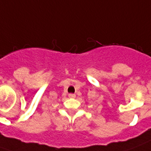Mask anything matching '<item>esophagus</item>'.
Here are the masks:
<instances>
[{
	"label": "esophagus",
	"instance_id": "34e87169",
	"mask_svg": "<svg viewBox=\"0 0 151 151\" xmlns=\"http://www.w3.org/2000/svg\"><path fill=\"white\" fill-rule=\"evenodd\" d=\"M75 96H76L75 94H72V93L68 94V97L69 98H75Z\"/></svg>",
	"mask_w": 151,
	"mask_h": 151
}]
</instances>
